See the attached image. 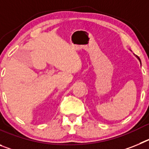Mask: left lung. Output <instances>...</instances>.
Segmentation results:
<instances>
[{"label":"left lung","instance_id":"8db88e82","mask_svg":"<svg viewBox=\"0 0 149 149\" xmlns=\"http://www.w3.org/2000/svg\"><path fill=\"white\" fill-rule=\"evenodd\" d=\"M136 56V57H137V58H138V60H139V62H140V63H141V61H140V59H139V56Z\"/></svg>","mask_w":149,"mask_h":149}]
</instances>
